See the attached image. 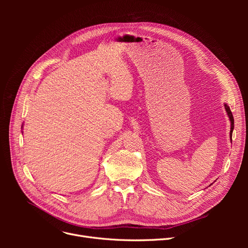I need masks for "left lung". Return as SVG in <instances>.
Returning <instances> with one entry per match:
<instances>
[{"label":"left lung","instance_id":"left-lung-1","mask_svg":"<svg viewBox=\"0 0 248 248\" xmlns=\"http://www.w3.org/2000/svg\"><path fill=\"white\" fill-rule=\"evenodd\" d=\"M224 108H226L227 110V114L230 118V121H231V131H230V137H231V140H232V130H234V117H232V111L230 109V108L228 107V104H224Z\"/></svg>","mask_w":248,"mask_h":248}]
</instances>
